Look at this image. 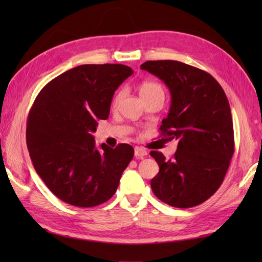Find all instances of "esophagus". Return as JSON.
Returning a JSON list of instances; mask_svg holds the SVG:
<instances>
[{"mask_svg": "<svg viewBox=\"0 0 262 262\" xmlns=\"http://www.w3.org/2000/svg\"><path fill=\"white\" fill-rule=\"evenodd\" d=\"M134 154L136 158H143V157H145V155H147V152H146V149H144L143 147L136 146L134 149Z\"/></svg>", "mask_w": 262, "mask_h": 262, "instance_id": "esophagus-1", "label": "esophagus"}]
</instances>
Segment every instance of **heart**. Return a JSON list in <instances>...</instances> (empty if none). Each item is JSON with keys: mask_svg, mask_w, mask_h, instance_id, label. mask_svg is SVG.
Returning <instances> with one entry per match:
<instances>
[{"mask_svg": "<svg viewBox=\"0 0 262 262\" xmlns=\"http://www.w3.org/2000/svg\"><path fill=\"white\" fill-rule=\"evenodd\" d=\"M124 94H125L124 90H119L116 93L114 101H113L114 105H117L120 102V100L122 99V97H124ZM140 94H141L142 99H146L148 97L155 96V94H164V90H163V86L158 82L144 81L140 85Z\"/></svg>", "mask_w": 262, "mask_h": 262, "instance_id": "1", "label": "heart"}]
</instances>
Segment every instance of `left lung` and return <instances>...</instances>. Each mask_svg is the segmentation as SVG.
I'll list each match as a JSON object with an SVG mask.
<instances>
[{"mask_svg": "<svg viewBox=\"0 0 262 262\" xmlns=\"http://www.w3.org/2000/svg\"><path fill=\"white\" fill-rule=\"evenodd\" d=\"M142 70L162 80L171 93L162 135L178 141L174 157L152 151L160 171L151 188L160 200L177 208L206 202L224 180L234 153L229 100L207 72L178 60H147Z\"/></svg>", "mask_w": 262, "mask_h": 262, "instance_id": "8db88e82", "label": "left lung"}]
</instances>
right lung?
I'll return each mask as SVG.
<instances>
[{
  "mask_svg": "<svg viewBox=\"0 0 262 262\" xmlns=\"http://www.w3.org/2000/svg\"><path fill=\"white\" fill-rule=\"evenodd\" d=\"M129 66L85 64L64 72L39 92L27 120V146L38 176L55 196L94 207L114 196L134 148L96 147L98 120L107 119L114 93Z\"/></svg>",
  "mask_w": 262,
  "mask_h": 262,
  "instance_id": "1",
  "label": "right lung"
}]
</instances>
